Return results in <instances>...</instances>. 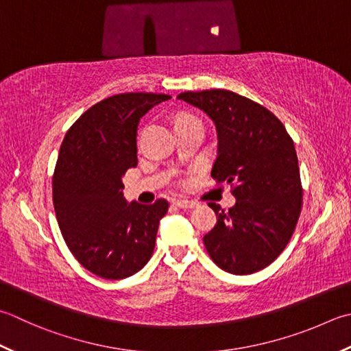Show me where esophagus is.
Masks as SVG:
<instances>
[{"instance_id":"esophagus-1","label":"esophagus","mask_w":351,"mask_h":351,"mask_svg":"<svg viewBox=\"0 0 351 351\" xmlns=\"http://www.w3.org/2000/svg\"><path fill=\"white\" fill-rule=\"evenodd\" d=\"M178 208H182V210H191V208H196L197 204L196 202H191V201H185V199H178V201L173 202Z\"/></svg>"}]
</instances>
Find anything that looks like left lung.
Listing matches in <instances>:
<instances>
[{
	"instance_id": "8db88e82",
	"label": "left lung",
	"mask_w": 351,
	"mask_h": 351,
	"mask_svg": "<svg viewBox=\"0 0 351 351\" xmlns=\"http://www.w3.org/2000/svg\"><path fill=\"white\" fill-rule=\"evenodd\" d=\"M178 99L201 109L215 123L217 158L211 178L232 185L234 207L208 204L217 223L204 236L221 269L248 276L276 260L295 231L301 211L298 158L276 115L226 89L181 93Z\"/></svg>"
}]
</instances>
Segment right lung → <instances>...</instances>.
Listing matches in <instances>:
<instances>
[{"mask_svg":"<svg viewBox=\"0 0 351 351\" xmlns=\"http://www.w3.org/2000/svg\"><path fill=\"white\" fill-rule=\"evenodd\" d=\"M169 99L152 93L108 97L74 123L60 146L53 176L59 228L77 262L101 278L134 276L152 257L169 204H129L121 178L138 162L140 119Z\"/></svg>","mask_w":351,"mask_h":351,"instance_id":"obj_1","label":"right lung"}]
</instances>
